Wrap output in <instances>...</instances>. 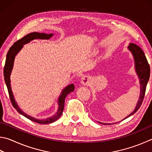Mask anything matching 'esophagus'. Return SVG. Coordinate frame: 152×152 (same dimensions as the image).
I'll use <instances>...</instances> for the list:
<instances>
[{
    "mask_svg": "<svg viewBox=\"0 0 152 152\" xmlns=\"http://www.w3.org/2000/svg\"><path fill=\"white\" fill-rule=\"evenodd\" d=\"M81 83L83 84V85H86V86L89 85L90 83V78H88V76L82 77V79H81Z\"/></svg>",
    "mask_w": 152,
    "mask_h": 152,
    "instance_id": "34e87169",
    "label": "esophagus"
}]
</instances>
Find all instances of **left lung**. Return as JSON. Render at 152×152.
<instances>
[{
  "instance_id": "8db88e82",
  "label": "left lung",
  "mask_w": 152,
  "mask_h": 152,
  "mask_svg": "<svg viewBox=\"0 0 152 152\" xmlns=\"http://www.w3.org/2000/svg\"><path fill=\"white\" fill-rule=\"evenodd\" d=\"M128 50L132 52L134 58V63H135V70H136V74L140 79V94L138 102L136 104V106L133 112L130 114L128 115L126 118H128L130 115L135 114L140 107L141 106L142 102L145 96V92L146 90V86L150 78V68L149 65L148 60L146 59L144 52H143L142 50L138 46L136 45V44L130 43L128 47ZM102 124V123H101Z\"/></svg>"
}]
</instances>
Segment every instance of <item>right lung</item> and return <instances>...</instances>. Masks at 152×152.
Wrapping results in <instances>:
<instances>
[{"label":"right lung","instance_id":"add662e5","mask_svg":"<svg viewBox=\"0 0 152 152\" xmlns=\"http://www.w3.org/2000/svg\"><path fill=\"white\" fill-rule=\"evenodd\" d=\"M53 34H45V33H39V32H32L30 34L24 36L23 38L21 39L16 41L13 44V45L10 48L9 50L8 51V53L7 54L6 58V62H5V65L4 67V81L6 85L7 86L8 92H9V94L10 96V99L13 107L16 109L19 114L24 115V117L28 118L33 122H37L38 124H50L56 121L62 115L63 110H64V102H65V98L66 97L68 94L73 92L74 90V84H70L67 86L64 89H63L62 91L60 96H59L58 99V107L57 112L55 113V114L52 115V116L46 118V119H37V118H33L30 115L26 114L24 113L23 110H22L19 106H18L17 103L16 102L15 97H14L13 93L11 90V85H10V74L12 72L13 65H14V61H15V58L16 55L18 53V52L23 48L24 45L30 42L31 40H36V39H41V40H48L50 38Z\"/></svg>","mask_w":152,"mask_h":152}]
</instances>
